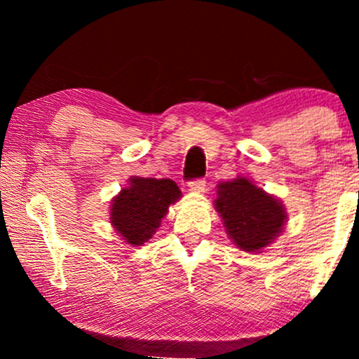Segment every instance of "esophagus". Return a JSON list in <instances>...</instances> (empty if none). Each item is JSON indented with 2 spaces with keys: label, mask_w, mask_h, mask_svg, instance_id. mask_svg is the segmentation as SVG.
Instances as JSON below:
<instances>
[{
  "label": "esophagus",
  "mask_w": 359,
  "mask_h": 359,
  "mask_svg": "<svg viewBox=\"0 0 359 359\" xmlns=\"http://www.w3.org/2000/svg\"><path fill=\"white\" fill-rule=\"evenodd\" d=\"M204 187H205L204 179H194L189 182V191H192V192H203Z\"/></svg>",
  "instance_id": "34e87169"
}]
</instances>
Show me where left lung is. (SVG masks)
Segmentation results:
<instances>
[{"mask_svg": "<svg viewBox=\"0 0 359 359\" xmlns=\"http://www.w3.org/2000/svg\"><path fill=\"white\" fill-rule=\"evenodd\" d=\"M214 205L226 233L245 251H259L270 245L287 221L282 203L245 177L217 184Z\"/></svg>", "mask_w": 359, "mask_h": 359, "instance_id": "8db88e82", "label": "left lung"}]
</instances>
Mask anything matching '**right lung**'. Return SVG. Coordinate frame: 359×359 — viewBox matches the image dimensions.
<instances>
[{
	"instance_id": "obj_1",
	"label": "right lung",
	"mask_w": 359,
	"mask_h": 359,
	"mask_svg": "<svg viewBox=\"0 0 359 359\" xmlns=\"http://www.w3.org/2000/svg\"><path fill=\"white\" fill-rule=\"evenodd\" d=\"M180 189L170 179L131 177L128 187L114 197L111 222L128 245L142 246L160 226L168 205L177 203Z\"/></svg>"
}]
</instances>
